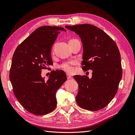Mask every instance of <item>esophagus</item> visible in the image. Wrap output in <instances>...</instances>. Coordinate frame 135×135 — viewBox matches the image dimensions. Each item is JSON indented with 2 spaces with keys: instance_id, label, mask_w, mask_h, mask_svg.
Returning a JSON list of instances; mask_svg holds the SVG:
<instances>
[{
  "instance_id": "obj_1",
  "label": "esophagus",
  "mask_w": 135,
  "mask_h": 135,
  "mask_svg": "<svg viewBox=\"0 0 135 135\" xmlns=\"http://www.w3.org/2000/svg\"><path fill=\"white\" fill-rule=\"evenodd\" d=\"M67 78H68V79H71L72 78V76L70 75H69V74H67Z\"/></svg>"
}]
</instances>
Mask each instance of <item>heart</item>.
<instances>
[{"label":"heart","instance_id":"obj_1","mask_svg":"<svg viewBox=\"0 0 135 135\" xmlns=\"http://www.w3.org/2000/svg\"><path fill=\"white\" fill-rule=\"evenodd\" d=\"M74 39H70L69 41V43L71 42L72 40ZM76 64V62L75 61H69V62H67L62 64V65L60 66V68L64 70L65 71H66L69 73H71L73 71V66H74Z\"/></svg>","mask_w":135,"mask_h":135}]
</instances>
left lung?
Listing matches in <instances>:
<instances>
[{
	"instance_id": "obj_1",
	"label": "left lung",
	"mask_w": 135,
	"mask_h": 135,
	"mask_svg": "<svg viewBox=\"0 0 135 135\" xmlns=\"http://www.w3.org/2000/svg\"><path fill=\"white\" fill-rule=\"evenodd\" d=\"M65 27L81 39L83 70L93 71L91 79L86 75L74 76L79 85L76 103L80 108L91 111L103 109L116 95L122 77L119 49L107 33L93 25Z\"/></svg>"
}]
</instances>
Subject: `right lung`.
<instances>
[{
	"label": "right lung",
	"instance_id": "1",
	"mask_svg": "<svg viewBox=\"0 0 135 135\" xmlns=\"http://www.w3.org/2000/svg\"><path fill=\"white\" fill-rule=\"evenodd\" d=\"M61 30L66 31L60 26L36 28L18 45L12 57L9 79L13 93L22 107L35 115L54 111L56 92L67 79L62 70H52L47 81L41 76L42 69L53 65L51 48Z\"/></svg>",
	"mask_w": 135,
	"mask_h": 135
}]
</instances>
